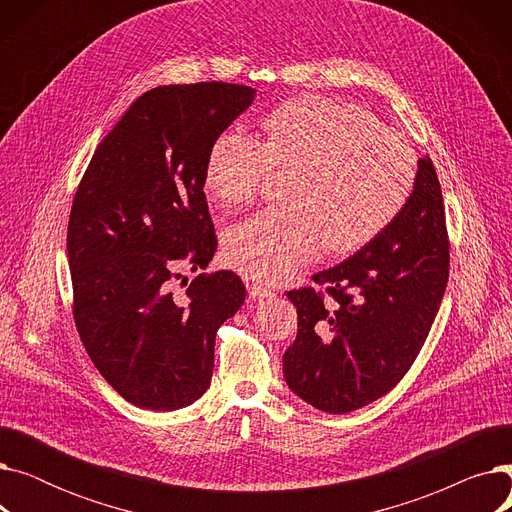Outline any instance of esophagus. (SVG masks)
<instances>
[{
	"label": "esophagus",
	"instance_id": "1",
	"mask_svg": "<svg viewBox=\"0 0 512 512\" xmlns=\"http://www.w3.org/2000/svg\"><path fill=\"white\" fill-rule=\"evenodd\" d=\"M247 290H249V294L253 299H267V297H272V290H267L265 286H261V284H257V282H251V284H247Z\"/></svg>",
	"mask_w": 512,
	"mask_h": 512
}]
</instances>
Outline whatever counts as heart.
Instances as JSON below:
<instances>
[{"label": "heart", "instance_id": "1", "mask_svg": "<svg viewBox=\"0 0 512 512\" xmlns=\"http://www.w3.org/2000/svg\"><path fill=\"white\" fill-rule=\"evenodd\" d=\"M261 128V141L222 132L205 161L207 191L228 207L251 203L272 168L290 170L288 207L257 211L224 234V255L240 274L282 282L321 245L330 255L357 253L411 199L413 147L359 105L305 95L278 105Z\"/></svg>", "mask_w": 512, "mask_h": 512}]
</instances>
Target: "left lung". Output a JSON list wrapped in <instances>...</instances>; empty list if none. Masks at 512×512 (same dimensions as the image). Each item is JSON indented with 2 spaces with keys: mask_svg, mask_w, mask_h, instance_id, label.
I'll return each mask as SVG.
<instances>
[{
  "mask_svg": "<svg viewBox=\"0 0 512 512\" xmlns=\"http://www.w3.org/2000/svg\"><path fill=\"white\" fill-rule=\"evenodd\" d=\"M440 180L427 155L409 203L353 257L286 292L297 340L284 353L288 388L324 413H351L390 392L417 359L448 282Z\"/></svg>",
  "mask_w": 512,
  "mask_h": 512,
  "instance_id": "obj_1",
  "label": "left lung"
}]
</instances>
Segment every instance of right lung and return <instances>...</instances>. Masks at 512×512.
Here are the masks:
<instances>
[{
    "label": "right lung",
    "mask_w": 512,
    "mask_h": 512,
    "mask_svg": "<svg viewBox=\"0 0 512 512\" xmlns=\"http://www.w3.org/2000/svg\"><path fill=\"white\" fill-rule=\"evenodd\" d=\"M255 89L232 83L155 87L105 134L68 222L74 324L122 398L176 411L211 382L215 332L245 303V284L209 265L218 238L203 193L211 143ZM182 279L185 290H175Z\"/></svg>",
    "instance_id": "add662e5"
}]
</instances>
